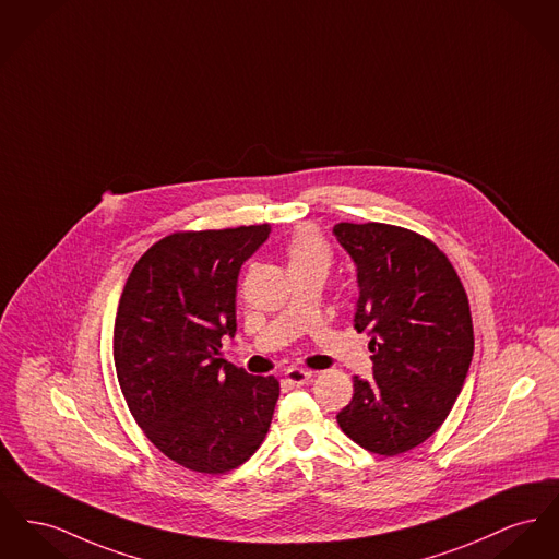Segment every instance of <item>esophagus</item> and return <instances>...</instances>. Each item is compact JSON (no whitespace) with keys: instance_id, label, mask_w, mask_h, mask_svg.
Listing matches in <instances>:
<instances>
[{"instance_id":"esophagus-1","label":"esophagus","mask_w":559,"mask_h":559,"mask_svg":"<svg viewBox=\"0 0 559 559\" xmlns=\"http://www.w3.org/2000/svg\"><path fill=\"white\" fill-rule=\"evenodd\" d=\"M310 378H312V371L301 369V367H289V369L285 371V380H287L289 384H294V386L306 384Z\"/></svg>"}]
</instances>
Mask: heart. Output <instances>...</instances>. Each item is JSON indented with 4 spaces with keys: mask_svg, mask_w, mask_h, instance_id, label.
Here are the masks:
<instances>
[{
    "mask_svg": "<svg viewBox=\"0 0 559 559\" xmlns=\"http://www.w3.org/2000/svg\"><path fill=\"white\" fill-rule=\"evenodd\" d=\"M285 255L289 260V267L301 265H323L331 263V249L328 240L310 226L297 228L285 242Z\"/></svg>",
    "mask_w": 559,
    "mask_h": 559,
    "instance_id": "b5f03b06",
    "label": "heart"
}]
</instances>
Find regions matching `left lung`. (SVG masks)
Returning <instances> with one entry per match:
<instances>
[{
	"label": "left lung",
	"instance_id": "1",
	"mask_svg": "<svg viewBox=\"0 0 559 559\" xmlns=\"http://www.w3.org/2000/svg\"><path fill=\"white\" fill-rule=\"evenodd\" d=\"M333 234L357 263L355 329L373 353V378H353L337 425L367 452L396 456L425 443L459 399L475 346L468 297L418 231L344 222Z\"/></svg>",
	"mask_w": 559,
	"mask_h": 559
}]
</instances>
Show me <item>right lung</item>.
<instances>
[{
	"instance_id": "1",
	"label": "right lung",
	"mask_w": 559,
	"mask_h": 559,
	"mask_svg": "<svg viewBox=\"0 0 559 559\" xmlns=\"http://www.w3.org/2000/svg\"><path fill=\"white\" fill-rule=\"evenodd\" d=\"M267 224L175 231L134 263L118 304L114 362L132 418L173 462L219 475L262 445L281 384L224 361L236 283Z\"/></svg>"
}]
</instances>
